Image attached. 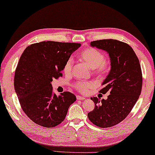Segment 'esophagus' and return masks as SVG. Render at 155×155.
Listing matches in <instances>:
<instances>
[{"mask_svg":"<svg viewBox=\"0 0 155 155\" xmlns=\"http://www.w3.org/2000/svg\"><path fill=\"white\" fill-rule=\"evenodd\" d=\"M76 98H77L78 100H82V99H85V97H81V96H78L76 97Z\"/></svg>","mask_w":155,"mask_h":155,"instance_id":"esophagus-1","label":"esophagus"}]
</instances>
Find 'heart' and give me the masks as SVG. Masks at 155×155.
Returning a JSON list of instances; mask_svg holds the SVG:
<instances>
[{
  "instance_id": "1",
  "label": "heart",
  "mask_w": 155,
  "mask_h": 155,
  "mask_svg": "<svg viewBox=\"0 0 155 155\" xmlns=\"http://www.w3.org/2000/svg\"><path fill=\"white\" fill-rule=\"evenodd\" d=\"M79 58L85 62L91 68L93 73L97 75H102L107 72L108 63L105 61V56L100 51L94 48L89 47L82 50L79 54ZM73 65V61L71 58L67 59L63 65V72L66 75L71 73ZM73 87L80 93H85L94 87V83L92 81L78 80L73 84Z\"/></svg>"
}]
</instances>
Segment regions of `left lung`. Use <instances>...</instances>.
<instances>
[{
  "label": "left lung",
  "mask_w": 155,
  "mask_h": 155,
  "mask_svg": "<svg viewBox=\"0 0 155 155\" xmlns=\"http://www.w3.org/2000/svg\"><path fill=\"white\" fill-rule=\"evenodd\" d=\"M91 46L108 52L111 71L99 92H109L107 99L91 97L95 107L89 119L100 128H109L124 120L130 113L141 93L143 74L139 60L130 46L116 39H101Z\"/></svg>",
  "instance_id": "8db88e82"
}]
</instances>
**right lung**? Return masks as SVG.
<instances>
[{
	"mask_svg": "<svg viewBox=\"0 0 155 155\" xmlns=\"http://www.w3.org/2000/svg\"><path fill=\"white\" fill-rule=\"evenodd\" d=\"M81 44L58 41L32 44L21 55L15 72L14 87L21 108L34 123L45 128L61 124L76 97L63 92L57 97L51 84L62 77L65 61Z\"/></svg>",
	"mask_w": 155,
	"mask_h": 155,
	"instance_id": "obj_1",
	"label": "right lung"
}]
</instances>
